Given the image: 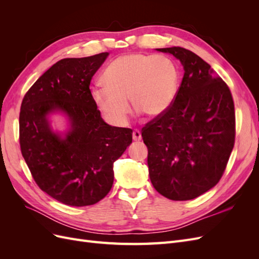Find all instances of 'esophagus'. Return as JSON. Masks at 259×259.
I'll use <instances>...</instances> for the list:
<instances>
[{"mask_svg": "<svg viewBox=\"0 0 259 259\" xmlns=\"http://www.w3.org/2000/svg\"><path fill=\"white\" fill-rule=\"evenodd\" d=\"M133 139H134L135 142H139V140L142 139V133H140L138 130L133 131Z\"/></svg>", "mask_w": 259, "mask_h": 259, "instance_id": "34e87169", "label": "esophagus"}]
</instances>
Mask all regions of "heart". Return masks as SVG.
<instances>
[{
	"instance_id": "1",
	"label": "heart",
	"mask_w": 259,
	"mask_h": 259,
	"mask_svg": "<svg viewBox=\"0 0 259 259\" xmlns=\"http://www.w3.org/2000/svg\"><path fill=\"white\" fill-rule=\"evenodd\" d=\"M178 69L165 55L132 53L114 59L103 74L104 85L92 92L98 110L114 125H124L132 103L135 110L158 116L173 104Z\"/></svg>"
}]
</instances>
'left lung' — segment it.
<instances>
[{"instance_id":"obj_1","label":"left lung","mask_w":259,"mask_h":259,"mask_svg":"<svg viewBox=\"0 0 259 259\" xmlns=\"http://www.w3.org/2000/svg\"><path fill=\"white\" fill-rule=\"evenodd\" d=\"M184 66L173 104L142 130L149 176L163 197L192 200L221 180L236 139V112L225 81L198 55L183 48L156 49Z\"/></svg>"}]
</instances>
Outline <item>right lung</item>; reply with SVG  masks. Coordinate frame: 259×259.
<instances>
[{
  "mask_svg": "<svg viewBox=\"0 0 259 259\" xmlns=\"http://www.w3.org/2000/svg\"><path fill=\"white\" fill-rule=\"evenodd\" d=\"M108 55L57 61L21 103V154L38 188L66 205H93L104 199L113 185V163L133 139L131 128L104 122L90 90ZM55 110L72 123L65 139L49 127L46 115Z\"/></svg>",
  "mask_w": 259,
  "mask_h": 259,
  "instance_id": "right-lung-1",
  "label": "right lung"
}]
</instances>
